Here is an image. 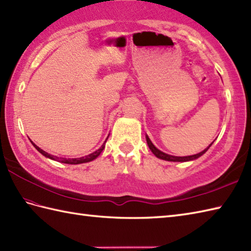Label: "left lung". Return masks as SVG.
<instances>
[{"label":"left lung","instance_id":"1","mask_svg":"<svg viewBox=\"0 0 251 251\" xmlns=\"http://www.w3.org/2000/svg\"><path fill=\"white\" fill-rule=\"evenodd\" d=\"M146 138H147V143L149 148H150V150L152 151V153L155 155L157 158H161V159H164V161H168V162H190V161H194V159L199 158L200 156H201L202 154H205L207 152L208 149L210 148V146L212 145H209V147H207L204 151H201L200 153L197 154H194V155H190V156H174V155H169V154H166L162 152L161 150H158V149L153 145L152 141L150 140V138L148 137V135H146Z\"/></svg>","mask_w":251,"mask_h":251}]
</instances>
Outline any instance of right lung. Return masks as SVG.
I'll list each match as a JSON object with an SVG mask.
<instances>
[{
	"mask_svg": "<svg viewBox=\"0 0 251 251\" xmlns=\"http://www.w3.org/2000/svg\"><path fill=\"white\" fill-rule=\"evenodd\" d=\"M106 139H108V138H106ZM106 139H105V141L103 142V145L101 146L98 150H96L95 152H93L92 154H88V155H86V156H83V157H79V158H65V157H58V156H55V155H51V154H50V153H47V152H45V151H43L42 150L41 148H39L37 147L36 145H34L33 142H32V145H33V147L36 149L37 151H39L42 155H44L45 157H47V158H50V159H52V161H56V162H59V163H63V164H71V165H77V164H83V163H88V162H92V161H94L95 158H97L99 155H100V153L103 151V149H104V146H105V142H106Z\"/></svg>",
	"mask_w": 251,
	"mask_h": 251,
	"instance_id": "add662e5",
	"label": "right lung"
}]
</instances>
